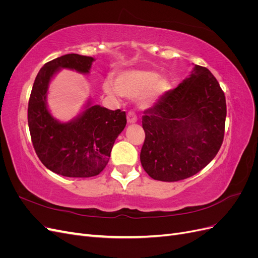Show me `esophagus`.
<instances>
[{"mask_svg":"<svg viewBox=\"0 0 258 258\" xmlns=\"http://www.w3.org/2000/svg\"><path fill=\"white\" fill-rule=\"evenodd\" d=\"M127 119H128V122H129V123H135V122H137V120H138V117H137V115H136L135 112L129 111L128 114H127Z\"/></svg>","mask_w":258,"mask_h":258,"instance_id":"obj_1","label":"esophagus"}]
</instances>
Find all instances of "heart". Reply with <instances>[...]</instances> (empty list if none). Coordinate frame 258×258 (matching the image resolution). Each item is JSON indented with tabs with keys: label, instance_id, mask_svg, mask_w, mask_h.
Masks as SVG:
<instances>
[{
	"label": "heart",
	"instance_id": "1",
	"mask_svg": "<svg viewBox=\"0 0 258 258\" xmlns=\"http://www.w3.org/2000/svg\"><path fill=\"white\" fill-rule=\"evenodd\" d=\"M116 86L111 81L103 84L104 91L112 97L140 96V106L147 108L154 105L166 92L168 84L162 77L151 71H127L116 77Z\"/></svg>",
	"mask_w": 258,
	"mask_h": 258
}]
</instances>
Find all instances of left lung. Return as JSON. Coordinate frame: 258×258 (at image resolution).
<instances>
[{"mask_svg":"<svg viewBox=\"0 0 258 258\" xmlns=\"http://www.w3.org/2000/svg\"><path fill=\"white\" fill-rule=\"evenodd\" d=\"M226 113L217 80L207 68L195 66L188 79L144 112L140 159L145 172L162 182L198 173L220 151Z\"/></svg>","mask_w":258,"mask_h":258,"instance_id":"8db88e82","label":"left lung"}]
</instances>
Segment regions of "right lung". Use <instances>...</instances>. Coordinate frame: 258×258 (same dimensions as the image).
I'll return each mask as SVG.
<instances>
[{
	"mask_svg": "<svg viewBox=\"0 0 258 258\" xmlns=\"http://www.w3.org/2000/svg\"><path fill=\"white\" fill-rule=\"evenodd\" d=\"M92 57L68 53L40 70L28 105V123L37 157L52 172L68 177H91L101 173L111 157L116 138L127 123L126 112L88 102L75 119L60 122L46 104L50 80L59 69L89 73Z\"/></svg>",
	"mask_w": 258,
	"mask_h": 258,
	"instance_id": "right-lung-1",
	"label": "right lung"
}]
</instances>
